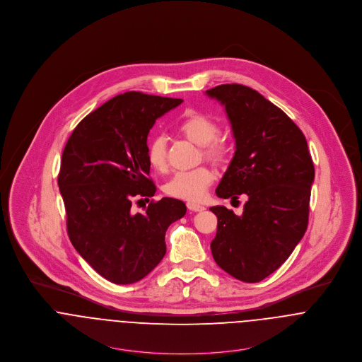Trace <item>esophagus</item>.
<instances>
[{
    "label": "esophagus",
    "instance_id": "1",
    "mask_svg": "<svg viewBox=\"0 0 362 362\" xmlns=\"http://www.w3.org/2000/svg\"><path fill=\"white\" fill-rule=\"evenodd\" d=\"M187 206H188V209H189L191 211H202V210H205V206L198 205V204H194V202H188Z\"/></svg>",
    "mask_w": 362,
    "mask_h": 362
}]
</instances>
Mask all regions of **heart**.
Wrapping results in <instances>:
<instances>
[{
	"instance_id": "1",
	"label": "heart",
	"mask_w": 362,
	"mask_h": 362,
	"mask_svg": "<svg viewBox=\"0 0 362 362\" xmlns=\"http://www.w3.org/2000/svg\"><path fill=\"white\" fill-rule=\"evenodd\" d=\"M178 131L191 142L202 146V155L213 163H223L228 156V144L217 138L218 124L202 112H191L180 124ZM146 160L155 171H164L167 167L165 139L155 136L146 145ZM214 174L205 167H197L188 171L175 173L164 185V192L168 197L198 202L206 195L207 188L213 182Z\"/></svg>"
}]
</instances>
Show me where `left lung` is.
<instances>
[{
    "mask_svg": "<svg viewBox=\"0 0 362 362\" xmlns=\"http://www.w3.org/2000/svg\"><path fill=\"white\" fill-rule=\"evenodd\" d=\"M206 95L224 105L235 139L216 195L248 197L241 216L210 207L217 216L211 255L233 277L258 283L287 260L307 231L315 178L308 144L283 110L248 86L226 83Z\"/></svg>",
    "mask_w": 362,
    "mask_h": 362,
    "instance_id": "8db88e82",
    "label": "left lung"
}]
</instances>
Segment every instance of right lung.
Wrapping results in <instances>:
<instances>
[{
	"mask_svg": "<svg viewBox=\"0 0 362 362\" xmlns=\"http://www.w3.org/2000/svg\"><path fill=\"white\" fill-rule=\"evenodd\" d=\"M181 103L141 92L118 95L86 115L64 148L58 187L69 240L111 283L148 276L165 255L168 226L187 213L173 198L152 201L145 213L131 211L134 201L156 192L146 160L149 131Z\"/></svg>",
	"mask_w": 362,
	"mask_h": 362,
	"instance_id": "1",
	"label": "right lung"
}]
</instances>
